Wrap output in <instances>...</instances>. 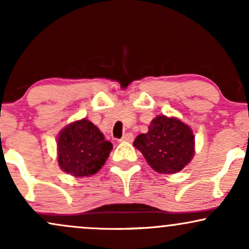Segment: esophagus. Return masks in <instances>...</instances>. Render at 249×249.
Wrapping results in <instances>:
<instances>
[{"label": "esophagus", "instance_id": "1", "mask_svg": "<svg viewBox=\"0 0 249 249\" xmlns=\"http://www.w3.org/2000/svg\"><path fill=\"white\" fill-rule=\"evenodd\" d=\"M133 141V134L132 133H125L124 136L122 137V139H119V142H131Z\"/></svg>", "mask_w": 249, "mask_h": 249}]
</instances>
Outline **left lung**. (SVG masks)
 Wrapping results in <instances>:
<instances>
[{
  "label": "left lung",
  "instance_id": "1",
  "mask_svg": "<svg viewBox=\"0 0 249 249\" xmlns=\"http://www.w3.org/2000/svg\"><path fill=\"white\" fill-rule=\"evenodd\" d=\"M138 148L151 167L159 173L181 171L194 154L192 130L177 118L158 116L151 122L147 133L134 139Z\"/></svg>",
  "mask_w": 249,
  "mask_h": 249
}]
</instances>
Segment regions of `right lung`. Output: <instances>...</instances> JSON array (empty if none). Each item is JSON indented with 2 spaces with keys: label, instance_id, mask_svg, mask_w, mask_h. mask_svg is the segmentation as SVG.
<instances>
[{
  "label": "right lung",
  "instance_id": "obj_1",
  "mask_svg": "<svg viewBox=\"0 0 249 249\" xmlns=\"http://www.w3.org/2000/svg\"><path fill=\"white\" fill-rule=\"evenodd\" d=\"M58 164L75 177L92 176L101 170L112 150L99 128L82 119L63 128L57 139Z\"/></svg>",
  "mask_w": 249,
  "mask_h": 249
}]
</instances>
